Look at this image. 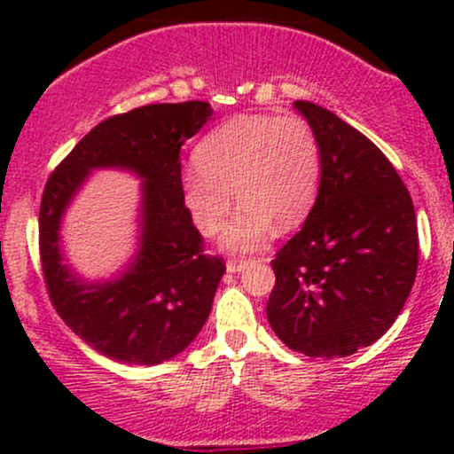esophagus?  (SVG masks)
<instances>
[{"label":"esophagus","instance_id":"esophagus-1","mask_svg":"<svg viewBox=\"0 0 454 454\" xmlns=\"http://www.w3.org/2000/svg\"><path fill=\"white\" fill-rule=\"evenodd\" d=\"M249 267V260H228L226 262V269H228V273H241V270H245Z\"/></svg>","mask_w":454,"mask_h":454}]
</instances>
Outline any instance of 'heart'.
<instances>
[{
  "label": "heart",
  "mask_w": 454,
  "mask_h": 454,
  "mask_svg": "<svg viewBox=\"0 0 454 454\" xmlns=\"http://www.w3.org/2000/svg\"><path fill=\"white\" fill-rule=\"evenodd\" d=\"M322 155L314 128L286 114H239L211 129L196 147V164L181 173V194L202 234L222 232L232 252H252L278 228H294L314 207Z\"/></svg>",
  "instance_id": "heart-1"
}]
</instances>
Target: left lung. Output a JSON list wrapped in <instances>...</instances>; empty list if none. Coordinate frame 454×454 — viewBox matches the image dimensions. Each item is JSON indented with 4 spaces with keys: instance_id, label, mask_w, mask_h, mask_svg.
<instances>
[{
    "instance_id": "8db88e82",
    "label": "left lung",
    "mask_w": 454,
    "mask_h": 454,
    "mask_svg": "<svg viewBox=\"0 0 454 454\" xmlns=\"http://www.w3.org/2000/svg\"><path fill=\"white\" fill-rule=\"evenodd\" d=\"M294 108L314 128L322 170L316 205L270 264L269 325L290 350L350 356L397 320L419 269L408 187L367 137L317 104Z\"/></svg>"
}]
</instances>
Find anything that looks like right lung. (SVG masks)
<instances>
[{
  "instance_id": "obj_1",
  "label": "right lung",
  "mask_w": 454,
  "mask_h": 454,
  "mask_svg": "<svg viewBox=\"0 0 454 454\" xmlns=\"http://www.w3.org/2000/svg\"><path fill=\"white\" fill-rule=\"evenodd\" d=\"M209 102L149 104L98 123L49 176L40 205V258L57 314L87 346L126 364L184 352L211 314L226 270L202 252L181 194V145L209 121ZM119 168L141 184L139 249L111 280L87 282L65 264L60 222L93 169Z\"/></svg>"
}]
</instances>
